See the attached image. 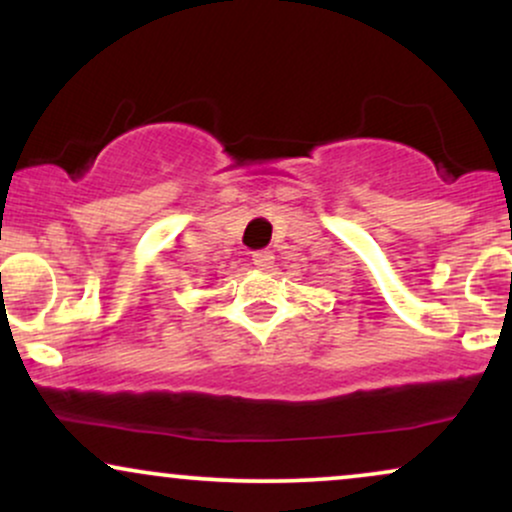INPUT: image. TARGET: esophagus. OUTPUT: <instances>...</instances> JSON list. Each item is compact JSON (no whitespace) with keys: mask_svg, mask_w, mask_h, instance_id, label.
Returning a JSON list of instances; mask_svg holds the SVG:
<instances>
[{"mask_svg":"<svg viewBox=\"0 0 512 512\" xmlns=\"http://www.w3.org/2000/svg\"><path fill=\"white\" fill-rule=\"evenodd\" d=\"M252 264H255L257 269H269L274 264V255L269 250L252 252Z\"/></svg>","mask_w":512,"mask_h":512,"instance_id":"34e87169","label":"esophagus"}]
</instances>
